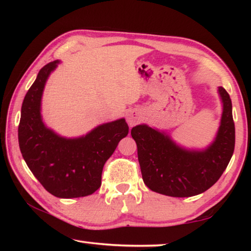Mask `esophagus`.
I'll list each match as a JSON object with an SVG mask.
<instances>
[{
	"label": "esophagus",
	"mask_w": 251,
	"mask_h": 251,
	"mask_svg": "<svg viewBox=\"0 0 251 251\" xmlns=\"http://www.w3.org/2000/svg\"><path fill=\"white\" fill-rule=\"evenodd\" d=\"M141 120H142V113L137 109L131 110V112L129 113V115L127 116V123H128V125L130 127L135 126L136 124H138V122H141Z\"/></svg>",
	"instance_id": "34e87169"
}]
</instances>
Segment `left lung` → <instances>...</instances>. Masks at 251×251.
Listing matches in <instances>:
<instances>
[{"label": "left lung", "instance_id": "8db88e82", "mask_svg": "<svg viewBox=\"0 0 251 251\" xmlns=\"http://www.w3.org/2000/svg\"><path fill=\"white\" fill-rule=\"evenodd\" d=\"M218 93L223 101L220 126L215 141L205 150H186L166 133L145 124L131 128L143 180L152 192L171 197L195 196L223 175L235 150V123L230 96L222 86Z\"/></svg>", "mask_w": 251, "mask_h": 251}]
</instances>
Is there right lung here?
<instances>
[{"instance_id": "add662e5", "label": "right lung", "mask_w": 251, "mask_h": 251, "mask_svg": "<svg viewBox=\"0 0 251 251\" xmlns=\"http://www.w3.org/2000/svg\"><path fill=\"white\" fill-rule=\"evenodd\" d=\"M58 63L42 67L24 97L19 145L25 163L50 194L58 198L85 197L100 187L106 160L128 134V125L121 118L77 138L62 137L48 128L42 121L41 100L46 80Z\"/></svg>"}]
</instances>
